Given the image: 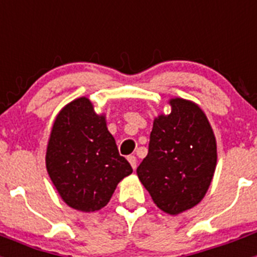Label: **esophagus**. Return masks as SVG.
Wrapping results in <instances>:
<instances>
[{
  "mask_svg": "<svg viewBox=\"0 0 257 257\" xmlns=\"http://www.w3.org/2000/svg\"><path fill=\"white\" fill-rule=\"evenodd\" d=\"M127 160H128V162H130L131 167L135 170L136 169V157L135 156H128V157H127Z\"/></svg>",
  "mask_w": 257,
  "mask_h": 257,
  "instance_id": "obj_1",
  "label": "esophagus"
}]
</instances>
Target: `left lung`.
Listing matches in <instances>:
<instances>
[{
    "instance_id": "1",
    "label": "left lung",
    "mask_w": 257,
    "mask_h": 257,
    "mask_svg": "<svg viewBox=\"0 0 257 257\" xmlns=\"http://www.w3.org/2000/svg\"><path fill=\"white\" fill-rule=\"evenodd\" d=\"M170 114L154 118L148 156L136 174L157 207L169 215L190 210L206 196L217 162L215 134L198 104L170 99Z\"/></svg>"
}]
</instances>
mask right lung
Listing matches in <instances>:
<instances>
[{
  "mask_svg": "<svg viewBox=\"0 0 257 257\" xmlns=\"http://www.w3.org/2000/svg\"><path fill=\"white\" fill-rule=\"evenodd\" d=\"M46 169L69 207L94 212L108 205L118 183L133 172L119 156L105 114L90 99L68 103L56 115L46 151Z\"/></svg>",
  "mask_w": 257,
  "mask_h": 257,
  "instance_id": "right-lung-1",
  "label": "right lung"
}]
</instances>
